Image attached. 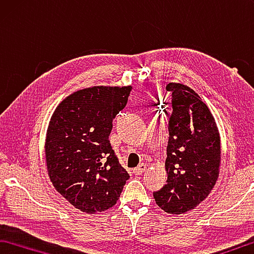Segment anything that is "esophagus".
<instances>
[{"mask_svg": "<svg viewBox=\"0 0 254 254\" xmlns=\"http://www.w3.org/2000/svg\"><path fill=\"white\" fill-rule=\"evenodd\" d=\"M146 168H147V166H146V164H140L139 166H137L136 168H134V170H132V173H134L135 175H141L146 171Z\"/></svg>", "mask_w": 254, "mask_h": 254, "instance_id": "34e87169", "label": "esophagus"}]
</instances>
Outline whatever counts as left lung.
<instances>
[{"mask_svg": "<svg viewBox=\"0 0 254 254\" xmlns=\"http://www.w3.org/2000/svg\"><path fill=\"white\" fill-rule=\"evenodd\" d=\"M166 184L154 192L157 205L170 214H184L205 199L219 177L221 140L210 109L193 89L171 82Z\"/></svg>", "mask_w": 254, "mask_h": 254, "instance_id": "left-lung-1", "label": "left lung"}]
</instances>
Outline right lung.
Wrapping results in <instances>:
<instances>
[{"instance_id": "add662e5", "label": "right lung", "mask_w": 254, "mask_h": 254, "mask_svg": "<svg viewBox=\"0 0 254 254\" xmlns=\"http://www.w3.org/2000/svg\"><path fill=\"white\" fill-rule=\"evenodd\" d=\"M131 87L75 91L57 107L49 123L46 158L55 189L88 214L114 206L129 179L109 141L113 120Z\"/></svg>"}]
</instances>
